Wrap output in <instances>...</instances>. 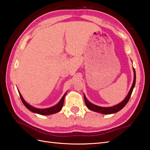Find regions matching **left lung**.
Returning a JSON list of instances; mask_svg holds the SVG:
<instances>
[{
  "label": "left lung",
  "instance_id": "left-lung-1",
  "mask_svg": "<svg viewBox=\"0 0 150 150\" xmlns=\"http://www.w3.org/2000/svg\"><path fill=\"white\" fill-rule=\"evenodd\" d=\"M133 72H134V79H133V84L132 86V88H131V89H130L128 94L127 95V96L125 98H124V100H122V102H121L120 103L115 105V106H113L111 107H107V108L106 107H100V106H97V105H95L91 103L90 101H88L86 97V96L84 95L85 104H86V105L87 108L91 111H95V112L100 113L102 114H107V115L115 113L118 112V111H119L120 110H122V108L126 106V104L128 103V102L129 100V98L132 95L133 88H134V87H135V81H136V74H135V71L134 68H133Z\"/></svg>",
  "mask_w": 150,
  "mask_h": 150
}]
</instances>
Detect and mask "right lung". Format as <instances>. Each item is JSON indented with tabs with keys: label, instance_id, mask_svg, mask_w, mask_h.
<instances>
[{
	"label": "right lung",
	"instance_id": "right-lung-1",
	"mask_svg": "<svg viewBox=\"0 0 150 150\" xmlns=\"http://www.w3.org/2000/svg\"><path fill=\"white\" fill-rule=\"evenodd\" d=\"M18 93H19V95H20V97H21V100L22 101V103H23L24 106H26L28 110H29L31 111H32V112H33V113H38V114H40V115H48L56 113H58L59 111L61 110L63 106L64 100L65 95L66 94V93L64 95L61 99H60V100L59 102V103H57L54 106H52L51 108H45V109H39V108H34L33 106H31V105L28 104L26 103V102L24 100L23 97H22L21 94L20 93V92L18 91Z\"/></svg>",
	"mask_w": 150,
	"mask_h": 150
}]
</instances>
